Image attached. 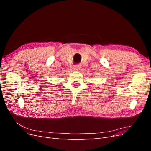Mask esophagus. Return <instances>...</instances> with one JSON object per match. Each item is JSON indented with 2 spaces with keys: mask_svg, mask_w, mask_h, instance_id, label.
<instances>
[{
  "mask_svg": "<svg viewBox=\"0 0 151 151\" xmlns=\"http://www.w3.org/2000/svg\"><path fill=\"white\" fill-rule=\"evenodd\" d=\"M80 68H81V66L80 65H75V66H74V67H73V69H74L76 71L79 70Z\"/></svg>",
  "mask_w": 151,
  "mask_h": 151,
  "instance_id": "esophagus-1",
  "label": "esophagus"
}]
</instances>
